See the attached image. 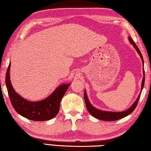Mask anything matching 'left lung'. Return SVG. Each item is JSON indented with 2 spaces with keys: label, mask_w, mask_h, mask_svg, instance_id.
I'll return each instance as SVG.
<instances>
[{
  "label": "left lung",
  "mask_w": 151,
  "mask_h": 151,
  "mask_svg": "<svg viewBox=\"0 0 151 151\" xmlns=\"http://www.w3.org/2000/svg\"><path fill=\"white\" fill-rule=\"evenodd\" d=\"M129 41L130 42V43L133 45V46L134 47L135 49L137 50V52L139 53V56L142 60V62H143V67H144V61H143V56H142L141 51L139 50V48L137 47V45L135 43V42L133 41V39H132L131 37H129ZM143 73H144V76L143 78V80H142V84H141V91L143 89L144 85H145V70H143ZM141 91L139 94V95L138 96V97L137 99V100L135 101L134 103L133 104V105L131 106L129 109L126 110V111H123V112H109V111H103V110H100L95 109V107H93L91 104L90 103V102L89 101V99L87 98V93L86 91H85L84 92V99H85V104H86V108L87 110L89 111V112L94 117L99 119V120H104V121H115V120H120L121 118H123L126 116H128L130 114L133 110H135V109L137 106L138 101L140 99L141 96Z\"/></svg>",
  "instance_id": "left-lung-1"
}]
</instances>
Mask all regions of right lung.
I'll use <instances>...</instances> for the list:
<instances>
[{"label": "right lung", "instance_id": "1", "mask_svg": "<svg viewBox=\"0 0 151 151\" xmlns=\"http://www.w3.org/2000/svg\"><path fill=\"white\" fill-rule=\"evenodd\" d=\"M10 63L6 73V85L13 108L25 118L33 121H46L55 118L60 109V102L70 84L60 86L47 99L42 101L31 102L19 96L12 87L10 79Z\"/></svg>", "mask_w": 151, "mask_h": 151}]
</instances>
